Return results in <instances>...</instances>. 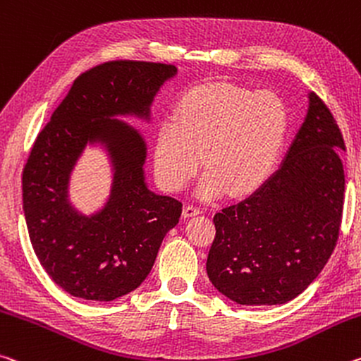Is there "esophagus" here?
<instances>
[{"label":"esophagus","instance_id":"obj_1","mask_svg":"<svg viewBox=\"0 0 361 361\" xmlns=\"http://www.w3.org/2000/svg\"><path fill=\"white\" fill-rule=\"evenodd\" d=\"M201 207H197V205H194V204H188L185 209H183V216H185V219H190V216H196V215H199L201 214Z\"/></svg>","mask_w":361,"mask_h":361}]
</instances>
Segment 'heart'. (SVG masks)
Masks as SVG:
<instances>
[{
    "label": "heart",
    "mask_w": 361,
    "mask_h": 361,
    "mask_svg": "<svg viewBox=\"0 0 361 361\" xmlns=\"http://www.w3.org/2000/svg\"><path fill=\"white\" fill-rule=\"evenodd\" d=\"M288 107L270 91L255 93L226 82L186 91L171 122L160 125L154 169L169 191H180L202 164L207 173L199 194L210 197L226 188L245 194L273 170L288 131Z\"/></svg>",
    "instance_id": "1"
}]
</instances>
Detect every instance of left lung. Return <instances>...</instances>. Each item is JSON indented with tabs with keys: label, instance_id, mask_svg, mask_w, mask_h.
Instances as JSON below:
<instances>
[{
	"label": "left lung",
	"instance_id": "left-lung-1",
	"mask_svg": "<svg viewBox=\"0 0 361 361\" xmlns=\"http://www.w3.org/2000/svg\"><path fill=\"white\" fill-rule=\"evenodd\" d=\"M274 173L244 201L214 216L207 257L212 284L241 305L295 299L329 260L339 238L345 176L344 138L317 93Z\"/></svg>",
	"mask_w": 361,
	"mask_h": 361
}]
</instances>
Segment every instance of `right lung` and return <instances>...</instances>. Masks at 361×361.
Returning a JSON list of instances; mask_svg holds the SVG:
<instances>
[{
    "label": "right lung",
    "instance_id": "obj_1",
    "mask_svg": "<svg viewBox=\"0 0 361 361\" xmlns=\"http://www.w3.org/2000/svg\"><path fill=\"white\" fill-rule=\"evenodd\" d=\"M176 73L171 64L109 61L83 72L39 131L22 171L28 236L49 278L73 297L114 300L145 281L183 204L147 190L146 145L114 118H149L152 99ZM88 142L106 144L114 164L111 197L85 217L66 201L68 176Z\"/></svg>",
    "mask_w": 361,
    "mask_h": 361
}]
</instances>
